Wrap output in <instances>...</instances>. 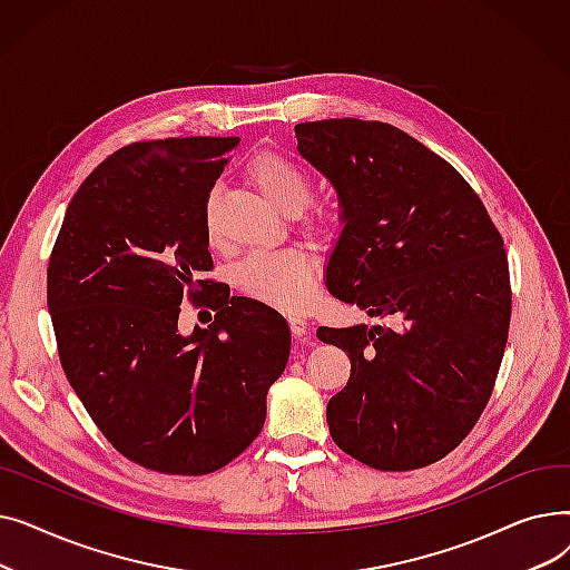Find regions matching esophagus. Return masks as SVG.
Instances as JSON below:
<instances>
[{
	"label": "esophagus",
	"instance_id": "esophagus-1",
	"mask_svg": "<svg viewBox=\"0 0 570 570\" xmlns=\"http://www.w3.org/2000/svg\"><path fill=\"white\" fill-rule=\"evenodd\" d=\"M288 325L295 340H303L307 335V321L303 316H288Z\"/></svg>",
	"mask_w": 570,
	"mask_h": 570
}]
</instances>
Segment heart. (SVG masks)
<instances>
[{"mask_svg": "<svg viewBox=\"0 0 570 570\" xmlns=\"http://www.w3.org/2000/svg\"><path fill=\"white\" fill-rule=\"evenodd\" d=\"M252 183L261 194L277 205L282 213H297L312 196L307 170L288 155L267 149L249 164ZM342 222V209L335 203L314 205L305 217V226L314 233H333ZM235 282L256 301L279 309H303L314 293L316 267L312 258L297 249L252 254L235 267Z\"/></svg>", "mask_w": 570, "mask_h": 570, "instance_id": "1", "label": "heart"}]
</instances>
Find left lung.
Wrapping results in <instances>:
<instances>
[{
  "label": "left lung",
  "instance_id": "left-lung-1",
  "mask_svg": "<svg viewBox=\"0 0 570 570\" xmlns=\"http://www.w3.org/2000/svg\"><path fill=\"white\" fill-rule=\"evenodd\" d=\"M295 138L342 207L327 291L397 323L316 331L351 361L327 402L331 436L381 471L428 466L492 395L511 323L503 239L466 179L393 125L321 119L295 125Z\"/></svg>",
  "mask_w": 570,
  "mask_h": 570
}]
</instances>
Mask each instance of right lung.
<instances>
[{"label": "right lung", "mask_w": 570, "mask_h": 570, "mask_svg": "<svg viewBox=\"0 0 570 570\" xmlns=\"http://www.w3.org/2000/svg\"><path fill=\"white\" fill-rule=\"evenodd\" d=\"M239 138H166L117 149L87 175L48 263L59 363L115 451L159 473L203 475L265 423L286 363V321L252 297L209 291L207 198ZM189 296L216 309L176 331ZM202 301L198 302L197 297Z\"/></svg>", "instance_id": "right-lung-1"}]
</instances>
